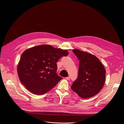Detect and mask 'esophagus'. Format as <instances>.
I'll list each match as a JSON object with an SVG mask.
<instances>
[{
    "mask_svg": "<svg viewBox=\"0 0 124 124\" xmlns=\"http://www.w3.org/2000/svg\"><path fill=\"white\" fill-rule=\"evenodd\" d=\"M65 79H66V80H69L70 79V77L69 76H68V77H65Z\"/></svg>",
    "mask_w": 124,
    "mask_h": 124,
    "instance_id": "34e87169",
    "label": "esophagus"
}]
</instances>
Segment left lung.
<instances>
[{"mask_svg": "<svg viewBox=\"0 0 124 124\" xmlns=\"http://www.w3.org/2000/svg\"><path fill=\"white\" fill-rule=\"evenodd\" d=\"M73 52L79 60L77 78L71 86L81 98L88 99L98 93L106 80V70L96 57L78 49Z\"/></svg>", "mask_w": 124, "mask_h": 124, "instance_id": "8db88e82", "label": "left lung"}]
</instances>
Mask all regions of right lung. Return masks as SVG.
<instances>
[{"label":"right lung","mask_w":124,"mask_h":124,"mask_svg":"<svg viewBox=\"0 0 124 124\" xmlns=\"http://www.w3.org/2000/svg\"><path fill=\"white\" fill-rule=\"evenodd\" d=\"M68 54L67 50L54 48L49 45L26 50L17 66L19 80L31 93L37 95L46 93L62 79L56 73V63Z\"/></svg>","instance_id":"right-lung-1"}]
</instances>
